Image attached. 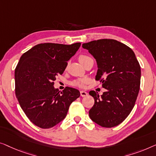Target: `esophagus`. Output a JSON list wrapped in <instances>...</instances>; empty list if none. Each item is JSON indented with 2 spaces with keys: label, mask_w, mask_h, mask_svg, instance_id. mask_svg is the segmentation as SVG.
<instances>
[{
  "label": "esophagus",
  "mask_w": 156,
  "mask_h": 156,
  "mask_svg": "<svg viewBox=\"0 0 156 156\" xmlns=\"http://www.w3.org/2000/svg\"><path fill=\"white\" fill-rule=\"evenodd\" d=\"M87 95H88V94H87V92L83 91V90L80 91V95L82 96V97H86V96H87Z\"/></svg>",
  "instance_id": "34e87169"
}]
</instances>
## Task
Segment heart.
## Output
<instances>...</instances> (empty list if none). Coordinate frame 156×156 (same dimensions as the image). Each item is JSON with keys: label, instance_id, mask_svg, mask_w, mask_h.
Masks as SVG:
<instances>
[{"label": "heart", "instance_id": "1", "mask_svg": "<svg viewBox=\"0 0 156 156\" xmlns=\"http://www.w3.org/2000/svg\"><path fill=\"white\" fill-rule=\"evenodd\" d=\"M90 58L89 56H87L86 55H80L78 57V60L80 61V63H82L83 62H84L85 61H86L87 59ZM87 82V79L83 78V79H78V80H76L73 82V85H76V86L82 87L84 86L85 83Z\"/></svg>", "mask_w": 156, "mask_h": 156}]
</instances>
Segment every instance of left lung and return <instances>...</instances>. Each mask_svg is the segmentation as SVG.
<instances>
[{
    "mask_svg": "<svg viewBox=\"0 0 156 156\" xmlns=\"http://www.w3.org/2000/svg\"><path fill=\"white\" fill-rule=\"evenodd\" d=\"M95 58L96 80L107 90L101 97L89 93L95 100L90 118L102 127L111 128L124 121L134 107L140 89L141 67L134 52L115 39H102L83 44Z\"/></svg>",
    "mask_w": 156,
    "mask_h": 156,
    "instance_id": "obj_1",
    "label": "left lung"
}]
</instances>
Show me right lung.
<instances>
[{
	"label": "right lung",
	"mask_w": 156,
	"mask_h": 156,
	"mask_svg": "<svg viewBox=\"0 0 156 156\" xmlns=\"http://www.w3.org/2000/svg\"><path fill=\"white\" fill-rule=\"evenodd\" d=\"M80 44H39L20 58L15 71V95L26 116L36 126L49 129L58 124L71 103L80 97L77 89L66 87L60 92L54 82Z\"/></svg>",
	"instance_id": "1"
}]
</instances>
